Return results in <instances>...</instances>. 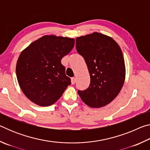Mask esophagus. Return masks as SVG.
Here are the masks:
<instances>
[{"label":"esophagus","mask_w":150,"mask_h":150,"mask_svg":"<svg viewBox=\"0 0 150 150\" xmlns=\"http://www.w3.org/2000/svg\"><path fill=\"white\" fill-rule=\"evenodd\" d=\"M76 82V78L75 77H72L71 78V84L74 85Z\"/></svg>","instance_id":"esophagus-1"}]
</instances>
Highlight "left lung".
Here are the masks:
<instances>
[{"label": "left lung", "mask_w": 150, "mask_h": 150, "mask_svg": "<svg viewBox=\"0 0 150 150\" xmlns=\"http://www.w3.org/2000/svg\"><path fill=\"white\" fill-rule=\"evenodd\" d=\"M76 49L84 58L91 83L78 94L86 105L100 108L116 97L125 80V63L120 46L112 38L94 32L76 39Z\"/></svg>", "instance_id": "1"}]
</instances>
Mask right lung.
<instances>
[{
  "mask_svg": "<svg viewBox=\"0 0 150 150\" xmlns=\"http://www.w3.org/2000/svg\"><path fill=\"white\" fill-rule=\"evenodd\" d=\"M74 45L73 38L47 35L21 52L16 77L22 92L32 102L42 106L52 105L71 85L61 60Z\"/></svg>",
  "mask_w": 150,
  "mask_h": 150,
  "instance_id": "right-lung-1",
  "label": "right lung"
}]
</instances>
